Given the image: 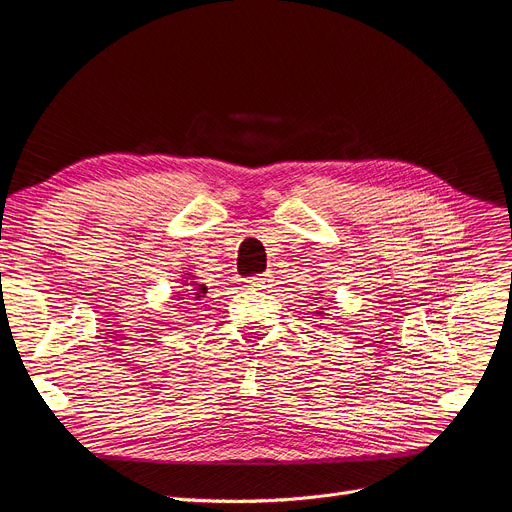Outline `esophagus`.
Here are the masks:
<instances>
[{
    "instance_id": "obj_1",
    "label": "esophagus",
    "mask_w": 512,
    "mask_h": 512,
    "mask_svg": "<svg viewBox=\"0 0 512 512\" xmlns=\"http://www.w3.org/2000/svg\"><path fill=\"white\" fill-rule=\"evenodd\" d=\"M247 282H249V286H251V288H255V290H265V288H270V286H272V278H270V276H265V274H261V276H253V278H249Z\"/></svg>"
}]
</instances>
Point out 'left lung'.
Wrapping results in <instances>:
<instances>
[{"mask_svg":"<svg viewBox=\"0 0 512 512\" xmlns=\"http://www.w3.org/2000/svg\"><path fill=\"white\" fill-rule=\"evenodd\" d=\"M315 313H317V315H324V311H315Z\"/></svg>","mask_w":512,"mask_h":512,"instance_id":"left-lung-1","label":"left lung"}]
</instances>
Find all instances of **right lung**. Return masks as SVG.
Returning a JSON list of instances; mask_svg holds the SVG:
<instances>
[{
	"instance_id": "obj_1",
	"label": "right lung",
	"mask_w": 512,
	"mask_h": 512,
	"mask_svg": "<svg viewBox=\"0 0 512 512\" xmlns=\"http://www.w3.org/2000/svg\"><path fill=\"white\" fill-rule=\"evenodd\" d=\"M182 274H184V272H182ZM205 292H207V286L201 284V282H197V278H195L191 272H186L184 278H182V290L176 292V297H178V301H182L184 305H193L191 301L203 299Z\"/></svg>"
}]
</instances>
